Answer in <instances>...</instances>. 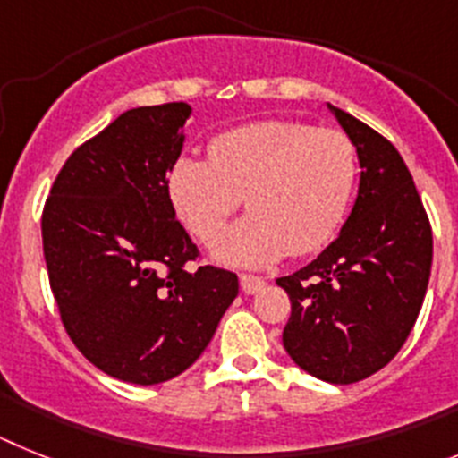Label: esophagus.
<instances>
[{
    "mask_svg": "<svg viewBox=\"0 0 458 458\" xmlns=\"http://www.w3.org/2000/svg\"><path fill=\"white\" fill-rule=\"evenodd\" d=\"M240 284H242V290H244L246 295H253V293H258V290H262L265 285H267V281L262 276H253V274H240Z\"/></svg>",
    "mask_w": 458,
    "mask_h": 458,
    "instance_id": "esophagus-1",
    "label": "esophagus"
}]
</instances>
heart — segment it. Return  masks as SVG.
<instances>
[{
  "mask_svg": "<svg viewBox=\"0 0 458 458\" xmlns=\"http://www.w3.org/2000/svg\"><path fill=\"white\" fill-rule=\"evenodd\" d=\"M360 157L339 129L297 119H262L216 135L209 161L182 157L170 198L202 244H212L246 198L249 216L218 244L237 265L306 256L332 240L355 196Z\"/></svg>",
  "mask_w": 458,
  "mask_h": 458,
  "instance_id": "obj_1",
  "label": "heart"
}]
</instances>
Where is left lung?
<instances>
[{"mask_svg":"<svg viewBox=\"0 0 458 458\" xmlns=\"http://www.w3.org/2000/svg\"><path fill=\"white\" fill-rule=\"evenodd\" d=\"M360 157V193L341 234L300 272L278 278L290 297L284 348L334 385L373 376L405 344L427 295L433 233L396 147L334 110Z\"/></svg>","mask_w":458,"mask_h":458,"instance_id":"obj_1","label":"left lung"}]
</instances>
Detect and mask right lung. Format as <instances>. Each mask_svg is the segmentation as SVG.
<instances>
[{
  "label": "right lung",
  "mask_w": 458,
  "mask_h": 458,
  "mask_svg": "<svg viewBox=\"0 0 458 458\" xmlns=\"http://www.w3.org/2000/svg\"><path fill=\"white\" fill-rule=\"evenodd\" d=\"M191 108L126 110L62 165L41 216L59 318L82 355L133 385L180 376L240 293L237 274L186 262L198 246L174 218L168 173Z\"/></svg>",
  "instance_id": "obj_1"
}]
</instances>
